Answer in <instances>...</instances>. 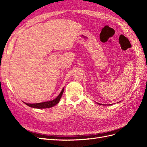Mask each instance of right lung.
I'll return each mask as SVG.
<instances>
[{
    "label": "right lung",
    "instance_id": "obj_1",
    "mask_svg": "<svg viewBox=\"0 0 147 147\" xmlns=\"http://www.w3.org/2000/svg\"><path fill=\"white\" fill-rule=\"evenodd\" d=\"M64 92V88L62 90L59 96H57L56 99L50 101H47V102H41V103H37V104H28V103H24L28 105L29 107H30L32 108H36V109H46V108H50L52 107L55 106L57 104L59 103V102L60 100L61 97L63 94Z\"/></svg>",
    "mask_w": 147,
    "mask_h": 147
}]
</instances>
